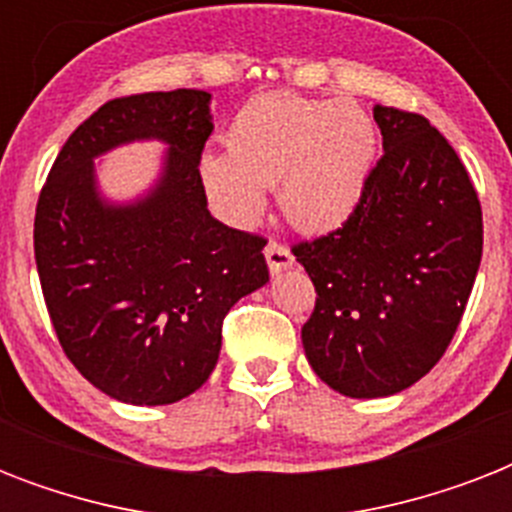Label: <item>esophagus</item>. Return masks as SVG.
<instances>
[{
    "label": "esophagus",
    "mask_w": 512,
    "mask_h": 512,
    "mask_svg": "<svg viewBox=\"0 0 512 512\" xmlns=\"http://www.w3.org/2000/svg\"><path fill=\"white\" fill-rule=\"evenodd\" d=\"M265 260H268V271H271L273 276L281 271H287V268H292V263H295L292 252H289L284 244H279V241H268V247H265Z\"/></svg>",
    "instance_id": "1"
}]
</instances>
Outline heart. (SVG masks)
Segmentation results:
<instances>
[{
    "label": "heart",
    "instance_id": "heart-1",
    "mask_svg": "<svg viewBox=\"0 0 512 512\" xmlns=\"http://www.w3.org/2000/svg\"><path fill=\"white\" fill-rule=\"evenodd\" d=\"M228 151L199 159L212 207L231 225L257 223L265 188L300 231L340 228L361 204L377 159V127L356 100H319L297 92L257 95L233 116Z\"/></svg>",
    "mask_w": 512,
    "mask_h": 512
}]
</instances>
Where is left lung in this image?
<instances>
[{"label": "left lung", "mask_w": 512, "mask_h": 512, "mask_svg": "<svg viewBox=\"0 0 512 512\" xmlns=\"http://www.w3.org/2000/svg\"><path fill=\"white\" fill-rule=\"evenodd\" d=\"M382 159L342 228L297 244L316 287L308 364L350 398L401 393L449 348L484 249L478 193L420 114L374 106Z\"/></svg>", "instance_id": "left-lung-1"}]
</instances>
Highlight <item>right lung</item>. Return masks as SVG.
<instances>
[{
  "mask_svg": "<svg viewBox=\"0 0 512 512\" xmlns=\"http://www.w3.org/2000/svg\"><path fill=\"white\" fill-rule=\"evenodd\" d=\"M209 103L204 90L108 100L60 148L36 204V271L55 335L82 377L124 404H175L199 390L225 313L268 284L265 239L207 209ZM146 139L168 146L157 180L135 200H108L94 159Z\"/></svg>",
  "mask_w": 512,
  "mask_h": 512,
  "instance_id": "obj_1",
  "label": "right lung"
}]
</instances>
